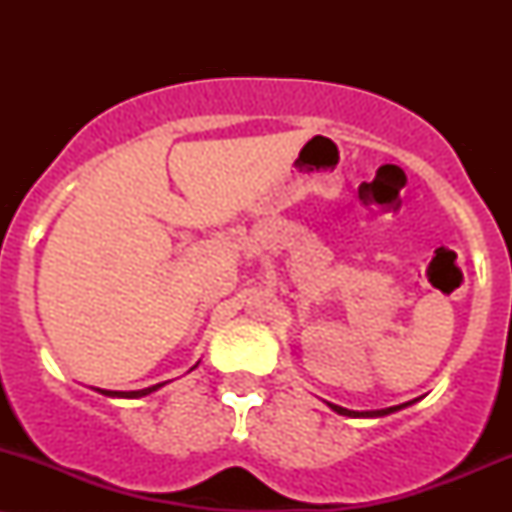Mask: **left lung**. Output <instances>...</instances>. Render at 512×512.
<instances>
[{"instance_id":"8db88e82","label":"left lung","mask_w":512,"mask_h":512,"mask_svg":"<svg viewBox=\"0 0 512 512\" xmlns=\"http://www.w3.org/2000/svg\"><path fill=\"white\" fill-rule=\"evenodd\" d=\"M416 402V399H414ZM414 402H407V404H397V407H387V409H373V411H354V409H346V407H339V404H332L327 402V407L332 411H337V414L342 416H351V419H378V416H387V414H395V411L409 407V404Z\"/></svg>"}]
</instances>
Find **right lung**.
<instances>
[{"instance_id":"right-lung-1","label":"right lung","mask_w":512,"mask_h":512,"mask_svg":"<svg viewBox=\"0 0 512 512\" xmlns=\"http://www.w3.org/2000/svg\"><path fill=\"white\" fill-rule=\"evenodd\" d=\"M199 366V361L192 366L190 370H195ZM166 383H158V385H151V387H144V390H129V392H117V390H101V387H96V392H101V395L105 397H122V399H139V397H146L151 395V392L161 390V387Z\"/></svg>"}]
</instances>
